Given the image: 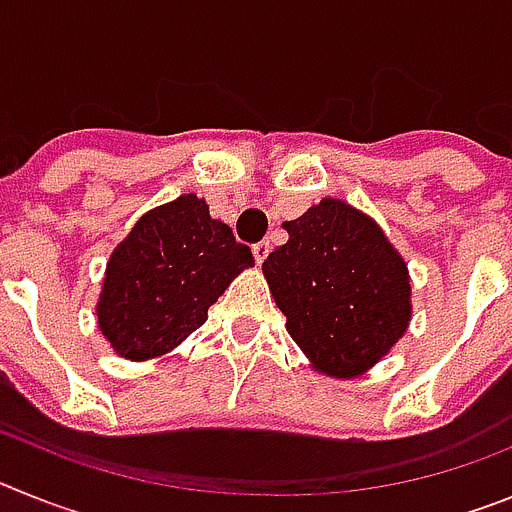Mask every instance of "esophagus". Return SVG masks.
<instances>
[{
	"label": "esophagus",
	"mask_w": 512,
	"mask_h": 512,
	"mask_svg": "<svg viewBox=\"0 0 512 512\" xmlns=\"http://www.w3.org/2000/svg\"><path fill=\"white\" fill-rule=\"evenodd\" d=\"M269 251H271L269 241H259V243H256V246H253V259H256V264H264L266 256H269Z\"/></svg>",
	"instance_id": "1"
}]
</instances>
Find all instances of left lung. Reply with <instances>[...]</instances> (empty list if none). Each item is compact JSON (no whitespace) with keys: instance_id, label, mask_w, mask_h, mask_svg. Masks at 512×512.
Masks as SVG:
<instances>
[{"instance_id":"left-lung-1","label":"left lung","mask_w":512,"mask_h":512,"mask_svg":"<svg viewBox=\"0 0 512 512\" xmlns=\"http://www.w3.org/2000/svg\"><path fill=\"white\" fill-rule=\"evenodd\" d=\"M282 228L287 243L261 271L287 333L318 374L361 377L390 354L413 318L408 264L374 217L333 197Z\"/></svg>"}]
</instances>
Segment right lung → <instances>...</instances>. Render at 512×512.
<instances>
[{
  "label": "right lung",
  "instance_id": "1",
  "mask_svg": "<svg viewBox=\"0 0 512 512\" xmlns=\"http://www.w3.org/2000/svg\"><path fill=\"white\" fill-rule=\"evenodd\" d=\"M251 248L210 217L197 194H182L138 217L110 253L97 300V325L117 356L161 359L207 320L243 269Z\"/></svg>",
  "mask_w": 512,
  "mask_h": 512
}]
</instances>
